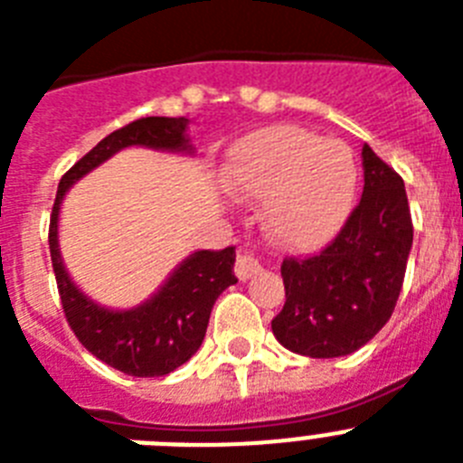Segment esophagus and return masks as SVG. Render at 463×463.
Returning a JSON list of instances; mask_svg holds the SVG:
<instances>
[{
  "mask_svg": "<svg viewBox=\"0 0 463 463\" xmlns=\"http://www.w3.org/2000/svg\"><path fill=\"white\" fill-rule=\"evenodd\" d=\"M234 271L239 280H250L252 276H257V273L261 271V264L260 260H255L252 255H239Z\"/></svg>",
  "mask_w": 463,
  "mask_h": 463,
  "instance_id": "34e87169",
  "label": "esophagus"
}]
</instances>
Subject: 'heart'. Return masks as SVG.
Wrapping results in <instances>:
<instances>
[{"label":"heart","mask_w":463,"mask_h":463,"mask_svg":"<svg viewBox=\"0 0 463 463\" xmlns=\"http://www.w3.org/2000/svg\"><path fill=\"white\" fill-rule=\"evenodd\" d=\"M224 183L241 199L264 202L261 224L273 243L308 250L345 222L357 166L341 141L273 125L245 137L229 153Z\"/></svg>","instance_id":"1"}]
</instances>
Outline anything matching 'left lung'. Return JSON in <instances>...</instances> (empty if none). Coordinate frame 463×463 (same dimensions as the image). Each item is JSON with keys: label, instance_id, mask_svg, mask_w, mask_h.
Instances as JSON below:
<instances>
[{"label": "left lung", "instance_id": "1", "mask_svg": "<svg viewBox=\"0 0 463 463\" xmlns=\"http://www.w3.org/2000/svg\"><path fill=\"white\" fill-rule=\"evenodd\" d=\"M362 166V202L336 239L320 255L282 261L285 306L271 329L297 354L345 357L394 313L412 248L406 187L366 143Z\"/></svg>", "mask_w": 463, "mask_h": 463}]
</instances>
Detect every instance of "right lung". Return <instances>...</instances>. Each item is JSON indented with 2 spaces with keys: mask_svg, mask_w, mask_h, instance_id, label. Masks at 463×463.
Returning a JSON list of instances; mask_svg holds the SVG:
<instances>
[{
  "mask_svg": "<svg viewBox=\"0 0 463 463\" xmlns=\"http://www.w3.org/2000/svg\"><path fill=\"white\" fill-rule=\"evenodd\" d=\"M187 125V118H141L116 129L62 175L52 203L48 245L69 326L94 357L134 378L171 373L199 350L213 304L236 282L234 248L192 252L143 304L106 308L90 298L64 267L60 255V206L73 183L125 148L141 146L192 155L194 148L185 134Z\"/></svg>",
  "mask_w": 463,
  "mask_h": 463,
  "instance_id": "add662e5",
  "label": "right lung"
}]
</instances>
